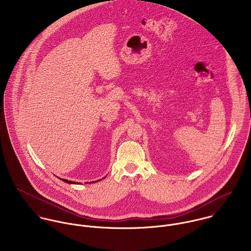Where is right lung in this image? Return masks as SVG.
I'll return each instance as SVG.
<instances>
[{"label":"right lung","instance_id":"right-lung-1","mask_svg":"<svg viewBox=\"0 0 251 251\" xmlns=\"http://www.w3.org/2000/svg\"><path fill=\"white\" fill-rule=\"evenodd\" d=\"M104 179V178H103ZM62 180H64L65 182H68V183H77V182H75V181H72V180H68V179H62Z\"/></svg>","mask_w":251,"mask_h":251}]
</instances>
